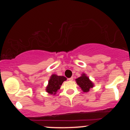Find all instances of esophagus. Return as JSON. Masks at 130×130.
Instances as JSON below:
<instances>
[{
  "instance_id": "1",
  "label": "esophagus",
  "mask_w": 130,
  "mask_h": 130,
  "mask_svg": "<svg viewBox=\"0 0 130 130\" xmlns=\"http://www.w3.org/2000/svg\"><path fill=\"white\" fill-rule=\"evenodd\" d=\"M68 80H70V81H72V80H73V77H70V78H68Z\"/></svg>"
}]
</instances>
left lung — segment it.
<instances>
[{"instance_id": "left-lung-1", "label": "left lung", "mask_w": 130, "mask_h": 130, "mask_svg": "<svg viewBox=\"0 0 130 130\" xmlns=\"http://www.w3.org/2000/svg\"><path fill=\"white\" fill-rule=\"evenodd\" d=\"M75 80L77 84L84 92H89L90 89L94 87L93 82L84 73L81 74V76L79 77L76 79Z\"/></svg>"}]
</instances>
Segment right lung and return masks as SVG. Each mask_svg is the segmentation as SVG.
Here are the masks:
<instances>
[{
    "instance_id": "add662e5",
    "label": "right lung",
    "mask_w": 130,
    "mask_h": 130,
    "mask_svg": "<svg viewBox=\"0 0 130 130\" xmlns=\"http://www.w3.org/2000/svg\"><path fill=\"white\" fill-rule=\"evenodd\" d=\"M67 78L63 76H58L53 74L51 76L48 81V84L46 87V91L51 95H56L58 90L60 89L61 86Z\"/></svg>"
}]
</instances>
